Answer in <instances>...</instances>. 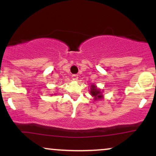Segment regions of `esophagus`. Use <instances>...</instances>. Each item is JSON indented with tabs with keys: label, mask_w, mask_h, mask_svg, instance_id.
<instances>
[{
	"label": "esophagus",
	"mask_w": 156,
	"mask_h": 156,
	"mask_svg": "<svg viewBox=\"0 0 156 156\" xmlns=\"http://www.w3.org/2000/svg\"><path fill=\"white\" fill-rule=\"evenodd\" d=\"M78 75L74 74V75H73V76H72V79L73 80H78Z\"/></svg>",
	"instance_id": "obj_1"
}]
</instances>
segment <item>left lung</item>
<instances>
[{
  "label": "left lung",
  "mask_w": 156,
  "mask_h": 156,
  "mask_svg": "<svg viewBox=\"0 0 156 156\" xmlns=\"http://www.w3.org/2000/svg\"><path fill=\"white\" fill-rule=\"evenodd\" d=\"M91 87H92V88H91L90 93L92 94V96H94V98H95V101L96 100H98L100 99V98H101L102 95H101V91H100L98 89H97L95 86L92 85Z\"/></svg>",
  "instance_id": "left-lung-1"
}]
</instances>
